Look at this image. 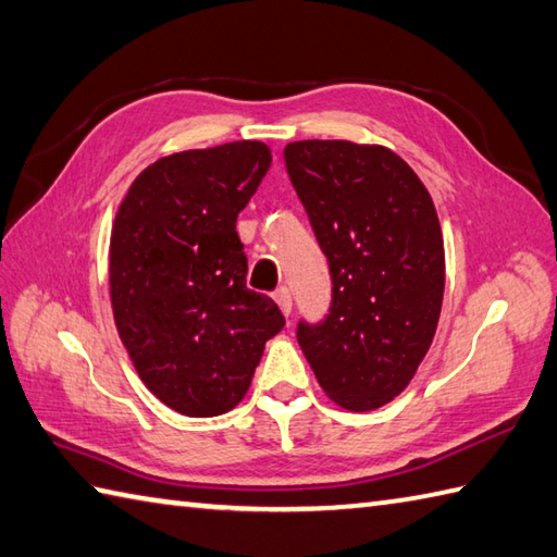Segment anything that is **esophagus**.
<instances>
[{"mask_svg":"<svg viewBox=\"0 0 557 557\" xmlns=\"http://www.w3.org/2000/svg\"><path fill=\"white\" fill-rule=\"evenodd\" d=\"M274 300H276V305H278V310L288 317V314H290V310H293L290 290H288L286 286H281V288L274 293Z\"/></svg>","mask_w":557,"mask_h":557,"instance_id":"1","label":"esophagus"}]
</instances>
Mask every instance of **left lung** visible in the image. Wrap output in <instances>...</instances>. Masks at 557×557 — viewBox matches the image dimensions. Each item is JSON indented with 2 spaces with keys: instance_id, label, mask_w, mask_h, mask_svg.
Wrapping results in <instances>:
<instances>
[{
  "instance_id": "left-lung-1",
  "label": "left lung",
  "mask_w": 557,
  "mask_h": 557,
  "mask_svg": "<svg viewBox=\"0 0 557 557\" xmlns=\"http://www.w3.org/2000/svg\"><path fill=\"white\" fill-rule=\"evenodd\" d=\"M332 274V308L298 324L329 399L372 411L399 396L433 344L445 295L435 203L411 165L377 144L293 141L283 149Z\"/></svg>"
}]
</instances>
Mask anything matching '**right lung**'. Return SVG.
<instances>
[{"label":"right lung","mask_w":557,"mask_h":557,"mask_svg":"<svg viewBox=\"0 0 557 557\" xmlns=\"http://www.w3.org/2000/svg\"><path fill=\"white\" fill-rule=\"evenodd\" d=\"M271 165L262 141L158 158L124 195L110 235V302L141 382L173 411L243 401L286 320L247 288L235 223Z\"/></svg>","instance_id":"obj_1"}]
</instances>
